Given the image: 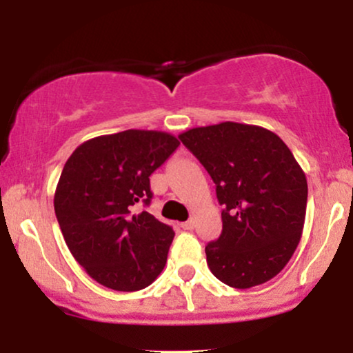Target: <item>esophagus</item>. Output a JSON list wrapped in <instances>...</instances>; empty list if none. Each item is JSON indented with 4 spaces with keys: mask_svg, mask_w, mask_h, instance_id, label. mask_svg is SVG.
<instances>
[{
    "mask_svg": "<svg viewBox=\"0 0 353 353\" xmlns=\"http://www.w3.org/2000/svg\"><path fill=\"white\" fill-rule=\"evenodd\" d=\"M182 229L184 230H192L194 229V219H189V221H185V222H182Z\"/></svg>",
    "mask_w": 353,
    "mask_h": 353,
    "instance_id": "34e87169",
    "label": "esophagus"
}]
</instances>
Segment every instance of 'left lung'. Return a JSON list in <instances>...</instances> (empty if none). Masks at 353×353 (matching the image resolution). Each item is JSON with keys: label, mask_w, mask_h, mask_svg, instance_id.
Here are the masks:
<instances>
[{"label": "left lung", "mask_w": 353, "mask_h": 353, "mask_svg": "<svg viewBox=\"0 0 353 353\" xmlns=\"http://www.w3.org/2000/svg\"><path fill=\"white\" fill-rule=\"evenodd\" d=\"M210 174L222 210V232L205 245L221 282L250 289L274 279L302 237L305 172L269 129L241 123L194 128L179 134Z\"/></svg>", "instance_id": "1"}]
</instances>
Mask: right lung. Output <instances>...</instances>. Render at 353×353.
<instances>
[{
	"label": "right lung",
	"instance_id": "obj_1",
	"mask_svg": "<svg viewBox=\"0 0 353 353\" xmlns=\"http://www.w3.org/2000/svg\"><path fill=\"white\" fill-rule=\"evenodd\" d=\"M179 144L169 132L128 129L92 137L64 164L56 217L72 257L101 285L134 292L163 272L174 230L136 208L149 205V176Z\"/></svg>",
	"mask_w": 353,
	"mask_h": 353
}]
</instances>
